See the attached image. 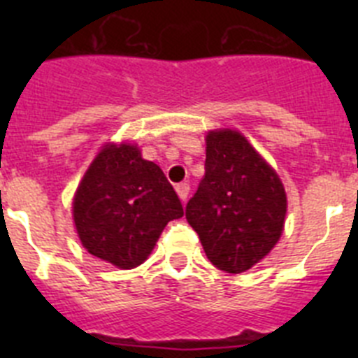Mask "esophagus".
<instances>
[{
    "mask_svg": "<svg viewBox=\"0 0 358 358\" xmlns=\"http://www.w3.org/2000/svg\"><path fill=\"white\" fill-rule=\"evenodd\" d=\"M176 192L177 195H179V199H181L182 202H186V199H188V194H189V185L188 182H181V185L176 186Z\"/></svg>",
    "mask_w": 358,
    "mask_h": 358,
    "instance_id": "34e87169",
    "label": "esophagus"
}]
</instances>
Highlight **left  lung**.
<instances>
[{"label": "left lung", "instance_id": "1", "mask_svg": "<svg viewBox=\"0 0 358 358\" xmlns=\"http://www.w3.org/2000/svg\"><path fill=\"white\" fill-rule=\"evenodd\" d=\"M206 173L186 206V220L208 260L240 274L260 264L285 229L287 194L276 170L242 132L206 134Z\"/></svg>", "mask_w": 358, "mask_h": 358}]
</instances>
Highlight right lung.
<instances>
[{
  "mask_svg": "<svg viewBox=\"0 0 358 358\" xmlns=\"http://www.w3.org/2000/svg\"><path fill=\"white\" fill-rule=\"evenodd\" d=\"M82 248L118 268H134L156 248L182 204L163 170L131 141H109L78 182L71 202Z\"/></svg>",
  "mask_w": 358,
  "mask_h": 358,
  "instance_id": "obj_1",
  "label": "right lung"
}]
</instances>
